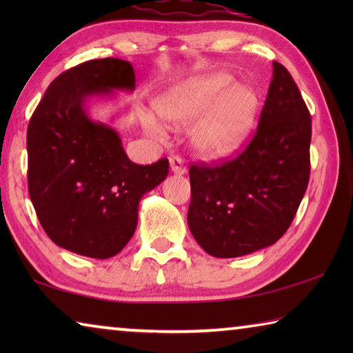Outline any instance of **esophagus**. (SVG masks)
<instances>
[{
  "instance_id": "1",
  "label": "esophagus",
  "mask_w": 353,
  "mask_h": 353,
  "mask_svg": "<svg viewBox=\"0 0 353 353\" xmlns=\"http://www.w3.org/2000/svg\"><path fill=\"white\" fill-rule=\"evenodd\" d=\"M170 166H171V171L174 172V174L182 176L187 172V166H185L183 160L179 157V155H172V157H170Z\"/></svg>"
}]
</instances>
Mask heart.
<instances>
[{"mask_svg":"<svg viewBox=\"0 0 353 353\" xmlns=\"http://www.w3.org/2000/svg\"><path fill=\"white\" fill-rule=\"evenodd\" d=\"M234 76L210 73L176 88L157 103V112L170 126H190L204 112L190 132L191 146L202 157H221L241 145L252 126L256 109L255 93L246 85H234ZM146 132L160 139L155 119H143Z\"/></svg>","mask_w":353,"mask_h":353,"instance_id":"heart-1","label":"heart"}]
</instances>
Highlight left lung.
Masks as SVG:
<instances>
[{
	"mask_svg": "<svg viewBox=\"0 0 353 353\" xmlns=\"http://www.w3.org/2000/svg\"><path fill=\"white\" fill-rule=\"evenodd\" d=\"M312 117L294 79L272 62L255 134L243 152L190 166L188 227L207 254L232 259L271 246L288 230L310 181Z\"/></svg>",
	"mask_w": 353,
	"mask_h": 353,
	"instance_id": "obj_1",
	"label": "left lung"
}]
</instances>
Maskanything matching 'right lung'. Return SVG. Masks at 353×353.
Returning a JSON list of instances; mask_svg holds the SVG:
<instances>
[{
    "instance_id": "add662e5",
    "label": "right lung",
    "mask_w": 353,
    "mask_h": 353,
    "mask_svg": "<svg viewBox=\"0 0 353 353\" xmlns=\"http://www.w3.org/2000/svg\"><path fill=\"white\" fill-rule=\"evenodd\" d=\"M134 90L128 61L94 59L50 83L28 126V190L46 235L71 252L110 259L132 238L143 194L168 176V159L137 165L117 130L92 121L88 97Z\"/></svg>"
}]
</instances>
